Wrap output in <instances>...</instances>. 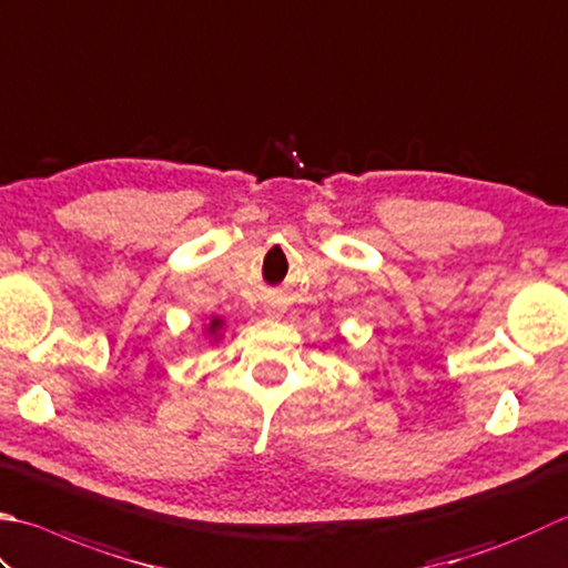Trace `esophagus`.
I'll return each instance as SVG.
<instances>
[{"label":"esophagus","mask_w":568,"mask_h":568,"mask_svg":"<svg viewBox=\"0 0 568 568\" xmlns=\"http://www.w3.org/2000/svg\"><path fill=\"white\" fill-rule=\"evenodd\" d=\"M275 313H277V310L273 305H268V315H275Z\"/></svg>","instance_id":"esophagus-1"}]
</instances>
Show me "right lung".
<instances>
[{"mask_svg": "<svg viewBox=\"0 0 568 568\" xmlns=\"http://www.w3.org/2000/svg\"><path fill=\"white\" fill-rule=\"evenodd\" d=\"M221 327H224V320H221V317H211V322H209V325H206V332H209V335L211 337H219V332H221Z\"/></svg>", "mask_w": 568, "mask_h": 568, "instance_id": "right-lung-1", "label": "right lung"}]
</instances>
